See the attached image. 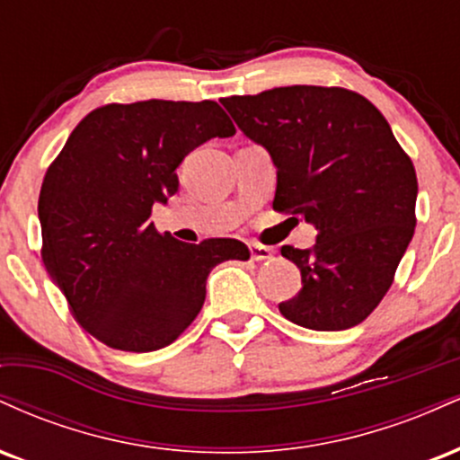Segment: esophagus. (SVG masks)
I'll list each match as a JSON object with an SVG mask.
<instances>
[{"label":"esophagus","mask_w":460,"mask_h":460,"mask_svg":"<svg viewBox=\"0 0 460 460\" xmlns=\"http://www.w3.org/2000/svg\"><path fill=\"white\" fill-rule=\"evenodd\" d=\"M248 251H251V260L252 261H263V260H270L274 255V251L270 246H263V244H248Z\"/></svg>","instance_id":"1"}]
</instances>
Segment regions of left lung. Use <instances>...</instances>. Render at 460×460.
<instances>
[{
    "label": "left lung",
    "instance_id": "obj_1",
    "mask_svg": "<svg viewBox=\"0 0 460 460\" xmlns=\"http://www.w3.org/2000/svg\"><path fill=\"white\" fill-rule=\"evenodd\" d=\"M223 105L277 166L272 209L318 229L311 251L283 246L303 289L279 305L314 331L357 326L392 288L415 231L417 175L392 128L363 94L340 86H285Z\"/></svg>",
    "mask_w": 460,
    "mask_h": 460
}]
</instances>
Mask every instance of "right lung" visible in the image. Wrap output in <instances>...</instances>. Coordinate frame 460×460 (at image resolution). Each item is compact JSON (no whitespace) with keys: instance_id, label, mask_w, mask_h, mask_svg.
Segmentation results:
<instances>
[{"instance_id":"obj_1","label":"right lung","mask_w":460,"mask_h":460,"mask_svg":"<svg viewBox=\"0 0 460 460\" xmlns=\"http://www.w3.org/2000/svg\"><path fill=\"white\" fill-rule=\"evenodd\" d=\"M235 128L216 102L108 103L84 116L47 168L39 197L47 272L73 318L105 346L151 352L172 344L205 303V281L246 244H199L160 234L153 203L177 192L175 168Z\"/></svg>"}]
</instances>
